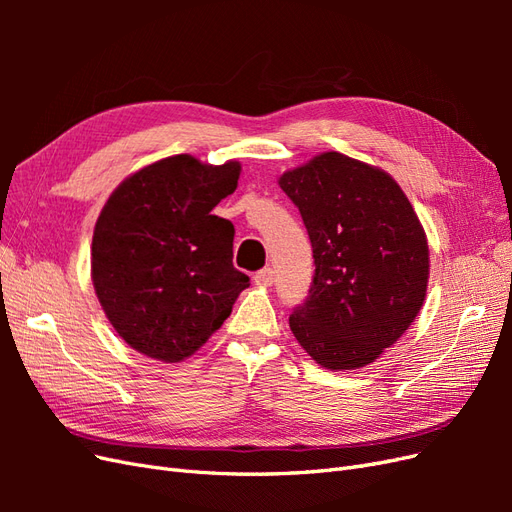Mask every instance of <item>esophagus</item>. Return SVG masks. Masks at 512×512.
Wrapping results in <instances>:
<instances>
[{"label":"esophagus","mask_w":512,"mask_h":512,"mask_svg":"<svg viewBox=\"0 0 512 512\" xmlns=\"http://www.w3.org/2000/svg\"><path fill=\"white\" fill-rule=\"evenodd\" d=\"M273 280H275V275H273V269H271V267L260 269V271H256V275H254V282L260 284V286H271Z\"/></svg>","instance_id":"esophagus-1"}]
</instances>
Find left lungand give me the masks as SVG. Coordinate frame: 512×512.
Here are the masks:
<instances>
[{
  "label": "left lung",
  "mask_w": 512,
  "mask_h": 512,
  "mask_svg": "<svg viewBox=\"0 0 512 512\" xmlns=\"http://www.w3.org/2000/svg\"><path fill=\"white\" fill-rule=\"evenodd\" d=\"M280 188L299 209L314 277L290 329L327 369H359L393 346L423 307L429 250L391 175L337 151L288 170Z\"/></svg>",
  "instance_id": "obj_1"
}]
</instances>
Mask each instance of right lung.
Wrapping results in <instances>:
<instances>
[{"label":"right lung","instance_id":"obj_1","mask_svg":"<svg viewBox=\"0 0 512 512\" xmlns=\"http://www.w3.org/2000/svg\"><path fill=\"white\" fill-rule=\"evenodd\" d=\"M241 166L173 156L138 170L108 198L91 243V277L126 344L177 363L230 316L250 277L232 265V222L213 207Z\"/></svg>","mask_w":512,"mask_h":512}]
</instances>
